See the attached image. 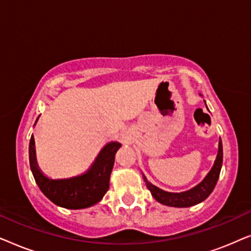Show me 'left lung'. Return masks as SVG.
Masks as SVG:
<instances>
[{
  "label": "left lung",
  "instance_id": "obj_1",
  "mask_svg": "<svg viewBox=\"0 0 251 251\" xmlns=\"http://www.w3.org/2000/svg\"><path fill=\"white\" fill-rule=\"evenodd\" d=\"M223 164V144L222 140L219 138L218 144V153L216 156L215 163L212 166L211 170L209 171L207 176L204 177V179L201 181L200 184H198L197 186L191 188L186 192H180V193H171V192H167L161 190V188L156 187L155 185L150 183L147 180V178L143 175L144 181L146 183V186L152 193L153 198L155 199L160 203L169 205V207H177V208H186L192 207L200 202L204 201L209 195L211 194V192L214 191V188L217 184V180L219 178V174H221Z\"/></svg>",
  "mask_w": 251,
  "mask_h": 251
}]
</instances>
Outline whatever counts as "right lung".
Returning <instances> with one entry per match:
<instances>
[{
	"mask_svg": "<svg viewBox=\"0 0 251 251\" xmlns=\"http://www.w3.org/2000/svg\"><path fill=\"white\" fill-rule=\"evenodd\" d=\"M118 142L104 146L87 173L66 179H50L39 169L34 137L29 140V166L34 179L42 193L54 204L66 209H83L98 203L109 187V176L114 166Z\"/></svg>",
	"mask_w": 251,
	"mask_h": 251,
	"instance_id": "obj_1",
	"label": "right lung"
}]
</instances>
